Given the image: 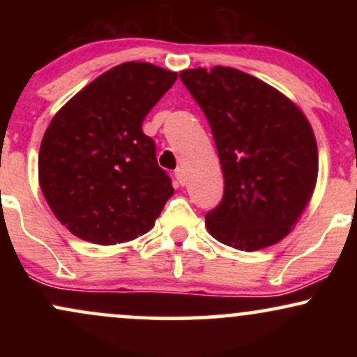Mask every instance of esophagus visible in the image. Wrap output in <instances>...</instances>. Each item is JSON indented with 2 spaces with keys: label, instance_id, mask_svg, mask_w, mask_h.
<instances>
[{
  "label": "esophagus",
  "instance_id": "1",
  "mask_svg": "<svg viewBox=\"0 0 357 357\" xmlns=\"http://www.w3.org/2000/svg\"><path fill=\"white\" fill-rule=\"evenodd\" d=\"M174 176H176V181L181 184V186H183L184 183H186V174H184L183 167H178V169L174 171Z\"/></svg>",
  "mask_w": 357,
  "mask_h": 357
}]
</instances>
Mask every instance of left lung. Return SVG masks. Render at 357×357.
Wrapping results in <instances>:
<instances>
[{
  "mask_svg": "<svg viewBox=\"0 0 357 357\" xmlns=\"http://www.w3.org/2000/svg\"><path fill=\"white\" fill-rule=\"evenodd\" d=\"M179 79L210 122L223 169V198L206 213L208 231L243 252L280 241L317 181L309 121L284 93L236 68H191Z\"/></svg>",
  "mask_w": 357,
  "mask_h": 357,
  "instance_id": "8db88e82",
  "label": "left lung"
}]
</instances>
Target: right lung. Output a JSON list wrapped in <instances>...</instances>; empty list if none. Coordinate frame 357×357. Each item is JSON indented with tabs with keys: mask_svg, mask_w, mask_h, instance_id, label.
Masks as SVG:
<instances>
[{
	"mask_svg": "<svg viewBox=\"0 0 357 357\" xmlns=\"http://www.w3.org/2000/svg\"><path fill=\"white\" fill-rule=\"evenodd\" d=\"M178 73L126 61L90 82L45 130L38 178L61 225L79 238L116 245L154 227L173 184L142 122Z\"/></svg>",
	"mask_w": 357,
	"mask_h": 357,
	"instance_id": "1",
	"label": "right lung"
}]
</instances>
